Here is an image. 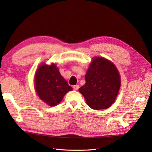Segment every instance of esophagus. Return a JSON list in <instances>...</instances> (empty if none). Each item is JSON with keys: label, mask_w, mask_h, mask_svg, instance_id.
<instances>
[{"label": "esophagus", "mask_w": 152, "mask_h": 152, "mask_svg": "<svg viewBox=\"0 0 152 152\" xmlns=\"http://www.w3.org/2000/svg\"><path fill=\"white\" fill-rule=\"evenodd\" d=\"M79 88L80 87L78 85H76V86H73V89H74V90H75V91H77V90L79 89Z\"/></svg>", "instance_id": "34e87169"}]
</instances>
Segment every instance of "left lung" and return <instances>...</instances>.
Here are the masks:
<instances>
[{
  "mask_svg": "<svg viewBox=\"0 0 152 152\" xmlns=\"http://www.w3.org/2000/svg\"><path fill=\"white\" fill-rule=\"evenodd\" d=\"M85 79L86 84L79 91L87 104L96 110L110 107L121 86L120 75L114 64L103 57H94Z\"/></svg>",
  "mask_w": 152,
  "mask_h": 152,
  "instance_id": "left-lung-1",
  "label": "left lung"
}]
</instances>
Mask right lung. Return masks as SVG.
Segmentation results:
<instances>
[{"label": "right lung", "instance_id": "obj_1", "mask_svg": "<svg viewBox=\"0 0 152 152\" xmlns=\"http://www.w3.org/2000/svg\"><path fill=\"white\" fill-rule=\"evenodd\" d=\"M34 87L39 98L50 106L59 104L64 95L72 90L53 63L51 65L42 63L38 67Z\"/></svg>", "mask_w": 152, "mask_h": 152}]
</instances>
